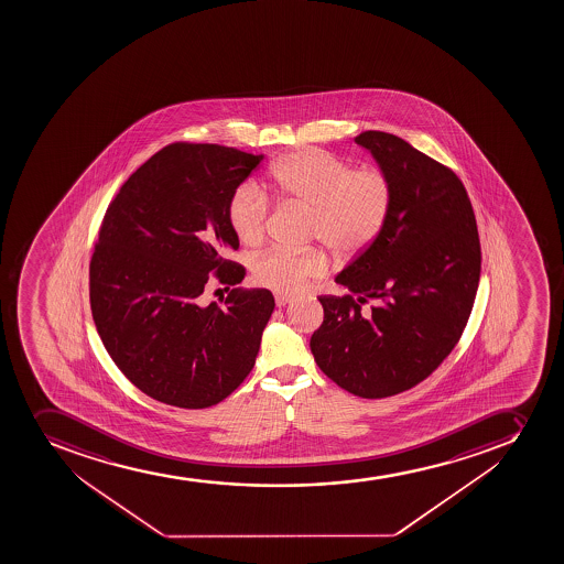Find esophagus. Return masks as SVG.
Here are the masks:
<instances>
[{
	"label": "esophagus",
	"instance_id": "34e87169",
	"mask_svg": "<svg viewBox=\"0 0 564 564\" xmlns=\"http://www.w3.org/2000/svg\"><path fill=\"white\" fill-rule=\"evenodd\" d=\"M289 303H292V296H286V294H275V305H278V307H286Z\"/></svg>",
	"mask_w": 564,
	"mask_h": 564
}]
</instances>
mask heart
<instances>
[{
    "mask_svg": "<svg viewBox=\"0 0 564 564\" xmlns=\"http://www.w3.org/2000/svg\"><path fill=\"white\" fill-rule=\"evenodd\" d=\"M279 195L311 212V239L319 240L335 256L355 257L368 250L384 229L393 206V185L377 167H352L329 152H294L270 171ZM270 200L256 182H245L229 198V226L246 246L264 239ZM324 253L316 250H273L256 261L253 273L262 285L275 291H296L307 279L325 270Z\"/></svg>",
    "mask_w": 564,
    "mask_h": 564,
    "instance_id": "1",
    "label": "heart"
}]
</instances>
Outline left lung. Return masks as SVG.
<instances>
[{"mask_svg":"<svg viewBox=\"0 0 564 564\" xmlns=\"http://www.w3.org/2000/svg\"><path fill=\"white\" fill-rule=\"evenodd\" d=\"M355 143L388 174L393 206L373 245L336 275L349 294L318 297L324 322L311 351L344 390L382 399L426 379L456 346L480 283V239L451 169L379 130ZM369 299L376 305L362 314Z\"/></svg>","mask_w":564,"mask_h":564,"instance_id":"8db88e82","label":"left lung"}]
</instances>
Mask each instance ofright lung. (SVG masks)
Listing matches in <instances>:
<instances>
[{
	"label": "right lung",
	"instance_id": "obj_1",
	"mask_svg": "<svg viewBox=\"0 0 564 564\" xmlns=\"http://www.w3.org/2000/svg\"><path fill=\"white\" fill-rule=\"evenodd\" d=\"M231 147L173 143L147 160L108 206L89 262L97 333L124 377L171 406H213L248 377L272 316V292H229L204 302L215 273L237 285L228 261L235 189L262 162Z\"/></svg>",
	"mask_w": 564,
	"mask_h": 564
}]
</instances>
